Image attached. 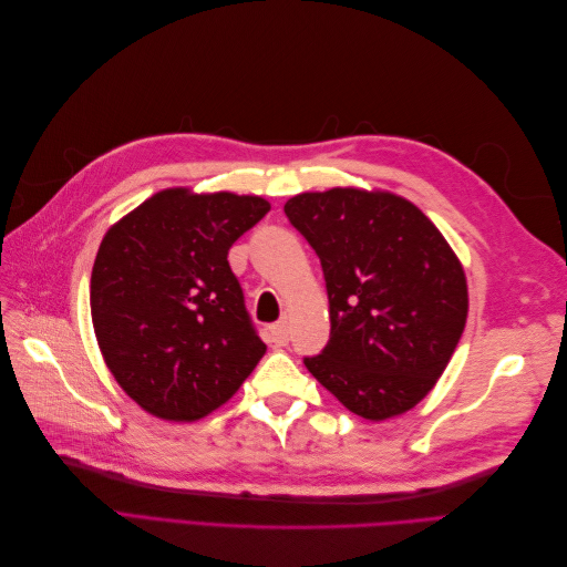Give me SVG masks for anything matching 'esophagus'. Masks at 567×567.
I'll return each instance as SVG.
<instances>
[{
    "label": "esophagus",
    "instance_id": "obj_1",
    "mask_svg": "<svg viewBox=\"0 0 567 567\" xmlns=\"http://www.w3.org/2000/svg\"><path fill=\"white\" fill-rule=\"evenodd\" d=\"M269 342L271 346H277V348H284L286 342H288V323L286 321H277L269 329Z\"/></svg>",
    "mask_w": 567,
    "mask_h": 567
}]
</instances>
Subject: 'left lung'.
<instances>
[{
  "mask_svg": "<svg viewBox=\"0 0 567 567\" xmlns=\"http://www.w3.org/2000/svg\"><path fill=\"white\" fill-rule=\"evenodd\" d=\"M284 213L315 248L331 338L305 367L352 414L414 409L447 369L468 317L466 274L414 203L354 186L288 198Z\"/></svg>",
  "mask_w": 567,
  "mask_h": 567,
  "instance_id": "left-lung-1",
  "label": "left lung"
}]
</instances>
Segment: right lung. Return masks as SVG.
I'll use <instances>...</instances> for the list:
<instances>
[{"label":"right lung","mask_w":567,"mask_h":567,"mask_svg":"<svg viewBox=\"0 0 567 567\" xmlns=\"http://www.w3.org/2000/svg\"><path fill=\"white\" fill-rule=\"evenodd\" d=\"M271 205L163 188L106 231L90 305L113 379L151 416L198 421L229 402L267 352L229 248Z\"/></svg>","instance_id":"right-lung-1"}]
</instances>
